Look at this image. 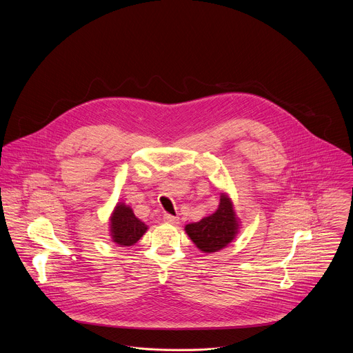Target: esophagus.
Instances as JSON below:
<instances>
[{
  "label": "esophagus",
  "mask_w": 353,
  "mask_h": 353,
  "mask_svg": "<svg viewBox=\"0 0 353 353\" xmlns=\"http://www.w3.org/2000/svg\"><path fill=\"white\" fill-rule=\"evenodd\" d=\"M163 221H165L166 223H172V225H177V223H179V218H177V216H173V215H169V214H166V215L163 216Z\"/></svg>",
  "instance_id": "1"
}]
</instances>
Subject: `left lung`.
I'll list each match as a JSON object with an SVG mask.
<instances>
[{
  "label": "left lung",
  "mask_w": 353,
  "mask_h": 353,
  "mask_svg": "<svg viewBox=\"0 0 353 353\" xmlns=\"http://www.w3.org/2000/svg\"><path fill=\"white\" fill-rule=\"evenodd\" d=\"M239 229L230 198L221 195L218 210L199 222L185 226V232L195 245L204 253H215L226 247Z\"/></svg>",
  "instance_id": "8db88e82"
}]
</instances>
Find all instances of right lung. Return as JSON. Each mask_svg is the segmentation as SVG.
<instances>
[{"mask_svg": "<svg viewBox=\"0 0 353 353\" xmlns=\"http://www.w3.org/2000/svg\"><path fill=\"white\" fill-rule=\"evenodd\" d=\"M148 226L141 222L130 207L120 203L117 204L110 218V232L114 243L120 245L135 244L146 232Z\"/></svg>", "mask_w": 353, "mask_h": 353, "instance_id": "right-lung-1", "label": "right lung"}]
</instances>
